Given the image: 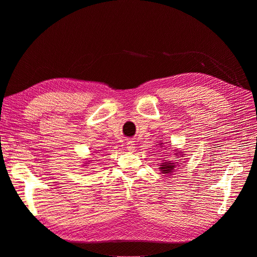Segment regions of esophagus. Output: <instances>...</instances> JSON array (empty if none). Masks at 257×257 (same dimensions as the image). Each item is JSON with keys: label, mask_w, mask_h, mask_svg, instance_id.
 <instances>
[{"label": "esophagus", "mask_w": 257, "mask_h": 257, "mask_svg": "<svg viewBox=\"0 0 257 257\" xmlns=\"http://www.w3.org/2000/svg\"><path fill=\"white\" fill-rule=\"evenodd\" d=\"M134 149H135V146H134L133 141H128L127 142V151L132 152V151H134Z\"/></svg>", "instance_id": "esophagus-1"}]
</instances>
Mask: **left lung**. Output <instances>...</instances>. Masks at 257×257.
Here are the masks:
<instances>
[{
  "label": "left lung",
  "mask_w": 257,
  "mask_h": 257,
  "mask_svg": "<svg viewBox=\"0 0 257 257\" xmlns=\"http://www.w3.org/2000/svg\"><path fill=\"white\" fill-rule=\"evenodd\" d=\"M161 144V146H162V144L163 143H160ZM162 148H164V146H162ZM165 153V152H164ZM166 154V153H165ZM177 155H179V154H175V156H177ZM181 156V155H180ZM177 165L178 164H176L175 162H173V161H163V163L161 164V166H160V170H161V172L163 173V174H172L173 172H175V170H176V167H177Z\"/></svg>",
  "instance_id": "left-lung-1"
}]
</instances>
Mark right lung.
Wrapping results in <instances>:
<instances>
[{
    "label": "right lung",
    "instance_id": "add662e5",
    "mask_svg": "<svg viewBox=\"0 0 257 257\" xmlns=\"http://www.w3.org/2000/svg\"><path fill=\"white\" fill-rule=\"evenodd\" d=\"M86 163H89V162H86ZM86 165H88V164H86Z\"/></svg>",
    "mask_w": 257,
    "mask_h": 257
}]
</instances>
